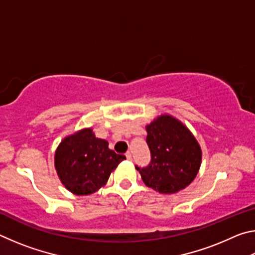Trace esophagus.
I'll return each instance as SVG.
<instances>
[{"label":"esophagus","mask_w":255,"mask_h":255,"mask_svg":"<svg viewBox=\"0 0 255 255\" xmlns=\"http://www.w3.org/2000/svg\"><path fill=\"white\" fill-rule=\"evenodd\" d=\"M126 157H127V159H128V161H131V159H132V156H131V153H130V152H127V153H126Z\"/></svg>","instance_id":"esophagus-1"}]
</instances>
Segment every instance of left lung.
<instances>
[{
  "label": "left lung",
  "instance_id": "1",
  "mask_svg": "<svg viewBox=\"0 0 255 255\" xmlns=\"http://www.w3.org/2000/svg\"><path fill=\"white\" fill-rule=\"evenodd\" d=\"M150 163L138 167L147 187L171 195L192 182L201 164V148L191 131L169 115L146 126Z\"/></svg>",
  "mask_w": 255,
  "mask_h": 255
}]
</instances>
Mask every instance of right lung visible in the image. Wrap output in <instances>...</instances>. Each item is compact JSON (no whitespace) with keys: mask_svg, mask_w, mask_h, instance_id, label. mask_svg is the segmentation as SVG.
<instances>
[{"mask_svg":"<svg viewBox=\"0 0 255 255\" xmlns=\"http://www.w3.org/2000/svg\"><path fill=\"white\" fill-rule=\"evenodd\" d=\"M108 141L97 138L91 128H85L60 141L55 153V167L62 183L72 193L88 196L98 191L120 162Z\"/></svg>","mask_w":255,"mask_h":255,"instance_id":"1","label":"right lung"}]
</instances>
